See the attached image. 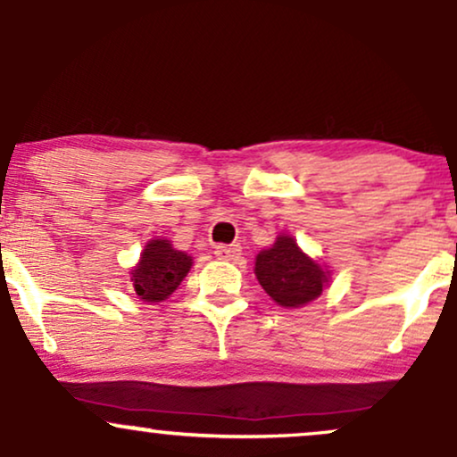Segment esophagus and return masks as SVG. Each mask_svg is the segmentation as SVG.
Returning a JSON list of instances; mask_svg holds the SVG:
<instances>
[{
  "instance_id": "obj_1",
  "label": "esophagus",
  "mask_w": 457,
  "mask_h": 457,
  "mask_svg": "<svg viewBox=\"0 0 457 457\" xmlns=\"http://www.w3.org/2000/svg\"><path fill=\"white\" fill-rule=\"evenodd\" d=\"M240 245H217L214 246V255H217L219 260H225V262H234V260H238L240 255Z\"/></svg>"
}]
</instances>
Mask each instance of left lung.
Instances as JSON below:
<instances>
[{
	"instance_id": "obj_1",
	"label": "left lung",
	"mask_w": 457,
	"mask_h": 457,
	"mask_svg": "<svg viewBox=\"0 0 457 457\" xmlns=\"http://www.w3.org/2000/svg\"><path fill=\"white\" fill-rule=\"evenodd\" d=\"M255 277L277 305L296 309L316 301L328 283V270L301 251L292 236H277L255 258Z\"/></svg>"
}]
</instances>
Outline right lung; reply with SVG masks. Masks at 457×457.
<instances>
[{
    "mask_svg": "<svg viewBox=\"0 0 457 457\" xmlns=\"http://www.w3.org/2000/svg\"><path fill=\"white\" fill-rule=\"evenodd\" d=\"M191 266V255L174 249L170 240L154 238L141 251L139 264L130 270V281L141 301L161 303L180 286Z\"/></svg>",
    "mask_w": 457,
    "mask_h": 457,
    "instance_id": "add662e5",
    "label": "right lung"
}]
</instances>
